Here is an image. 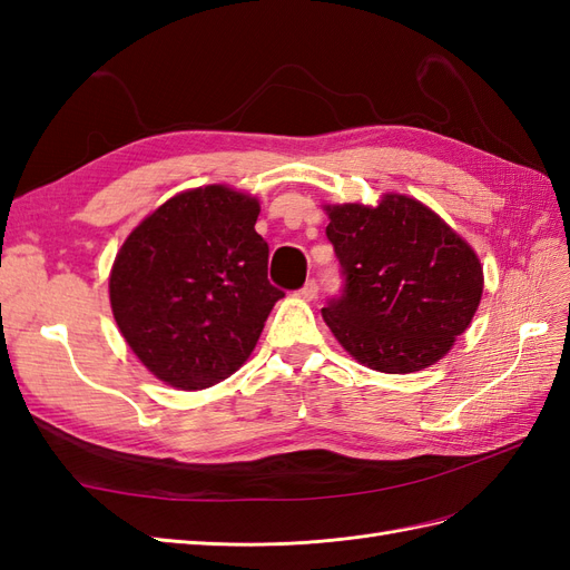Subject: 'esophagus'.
Here are the masks:
<instances>
[{
  "instance_id": "esophagus-1",
  "label": "esophagus",
  "mask_w": 570,
  "mask_h": 570,
  "mask_svg": "<svg viewBox=\"0 0 570 570\" xmlns=\"http://www.w3.org/2000/svg\"><path fill=\"white\" fill-rule=\"evenodd\" d=\"M317 291H320V288H317V282H315V279H307V282L303 284V288L298 291V296L305 298V301H313V298L317 296Z\"/></svg>"
}]
</instances>
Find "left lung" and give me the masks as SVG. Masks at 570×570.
Returning a JSON list of instances; mask_svg holds the SVG:
<instances>
[{
    "label": "left lung",
    "mask_w": 570,
    "mask_h": 570,
    "mask_svg": "<svg viewBox=\"0 0 570 570\" xmlns=\"http://www.w3.org/2000/svg\"><path fill=\"white\" fill-rule=\"evenodd\" d=\"M327 238L344 291L322 317L357 363L409 375L451 351L482 298L475 250L409 195L386 193L380 205H327Z\"/></svg>",
    "instance_id": "8db88e82"
}]
</instances>
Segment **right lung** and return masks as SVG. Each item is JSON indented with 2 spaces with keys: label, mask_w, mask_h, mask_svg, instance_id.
I'll return each instance as SVG.
<instances>
[{
  "label": "right lung",
  "mask_w": 570,
  "mask_h": 570,
  "mask_svg": "<svg viewBox=\"0 0 570 570\" xmlns=\"http://www.w3.org/2000/svg\"><path fill=\"white\" fill-rule=\"evenodd\" d=\"M259 203L229 186L184 190L124 240L109 274L114 320L153 375L184 392L248 361L284 291L267 279Z\"/></svg>",
  "instance_id": "obj_1"
}]
</instances>
